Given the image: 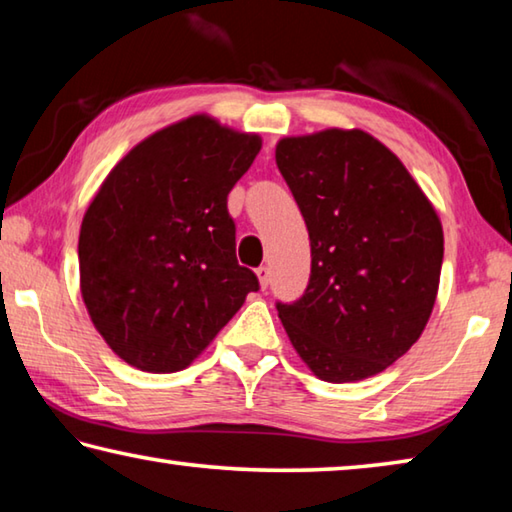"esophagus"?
Here are the masks:
<instances>
[{
    "label": "esophagus",
    "mask_w": 512,
    "mask_h": 512,
    "mask_svg": "<svg viewBox=\"0 0 512 512\" xmlns=\"http://www.w3.org/2000/svg\"><path fill=\"white\" fill-rule=\"evenodd\" d=\"M255 275H257V280H259V287L266 289L268 282H271V271H268L266 266H259L257 271H255Z\"/></svg>",
    "instance_id": "esophagus-1"
}]
</instances>
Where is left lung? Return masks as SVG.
Here are the masks:
<instances>
[{
	"label": "left lung",
	"instance_id": "1",
	"mask_svg": "<svg viewBox=\"0 0 512 512\" xmlns=\"http://www.w3.org/2000/svg\"><path fill=\"white\" fill-rule=\"evenodd\" d=\"M275 162L311 241L305 296L277 302V316L318 379L377 375L429 323L443 223L402 160L359 128L282 137Z\"/></svg>",
	"mask_w": 512,
	"mask_h": 512
}]
</instances>
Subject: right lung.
<instances>
[{"label":"right lung","mask_w":512,"mask_h":512,"mask_svg":"<svg viewBox=\"0 0 512 512\" xmlns=\"http://www.w3.org/2000/svg\"><path fill=\"white\" fill-rule=\"evenodd\" d=\"M262 149L210 115L135 144L103 180L79 235L81 296L110 350L144 372L185 370L250 291L228 194Z\"/></svg>","instance_id":"obj_1"}]
</instances>
